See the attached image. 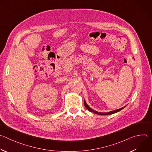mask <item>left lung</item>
<instances>
[{
    "instance_id": "left-lung-1",
    "label": "left lung",
    "mask_w": 152,
    "mask_h": 152,
    "mask_svg": "<svg viewBox=\"0 0 152 152\" xmlns=\"http://www.w3.org/2000/svg\"><path fill=\"white\" fill-rule=\"evenodd\" d=\"M84 105H85V107L86 108V109H87L89 111L92 112V113H94V114H98V115H111V114H114V113H117V112L121 111V110H123V108H124V107H126V106H124V107L120 108V109L116 110H114V111H110V112H109V113H99V112H97V111H94V110H92L91 108L90 107L88 106V105L86 103V102H85V100H84Z\"/></svg>"
}]
</instances>
